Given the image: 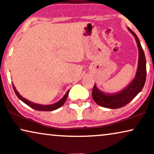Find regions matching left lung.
Listing matches in <instances>:
<instances>
[{"label":"left lung","instance_id":"left-lung-1","mask_svg":"<svg viewBox=\"0 0 154 154\" xmlns=\"http://www.w3.org/2000/svg\"><path fill=\"white\" fill-rule=\"evenodd\" d=\"M128 30L135 38L139 49V60L137 73L134 79L126 88L114 94L103 92L97 88L96 85H94L92 89L93 100L97 104L103 107L118 109L125 106L139 94L144 86L146 77V61L144 52L137 35L130 28H128Z\"/></svg>","mask_w":154,"mask_h":154}]
</instances>
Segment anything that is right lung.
Returning <instances> with one entry per match:
<instances>
[{"instance_id":"1","label":"right lung","mask_w":154,"mask_h":154,"mask_svg":"<svg viewBox=\"0 0 154 154\" xmlns=\"http://www.w3.org/2000/svg\"><path fill=\"white\" fill-rule=\"evenodd\" d=\"M13 89H14L15 94L17 95V97H18V98L20 99L21 101H22V102H24L25 104L28 105L29 106H30V107H32V109H35V110L46 111V112L54 111L55 109H59L60 107H61V106H63L64 104H65V101L67 98L68 94H69V90H68L67 92H66L65 96H64L60 101H58L57 102L54 103V104H49V105H42V104H36V103H33V102H30V101L26 100V99H25L24 97H23L20 94H19V92L16 90V89H15V87L13 84Z\"/></svg>"}]
</instances>
